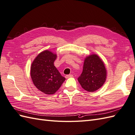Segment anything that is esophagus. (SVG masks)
<instances>
[{"label": "esophagus", "instance_id": "1", "mask_svg": "<svg viewBox=\"0 0 135 135\" xmlns=\"http://www.w3.org/2000/svg\"><path fill=\"white\" fill-rule=\"evenodd\" d=\"M72 77H73V75H66L65 76V78H66L67 79V78H72Z\"/></svg>", "mask_w": 135, "mask_h": 135}]
</instances>
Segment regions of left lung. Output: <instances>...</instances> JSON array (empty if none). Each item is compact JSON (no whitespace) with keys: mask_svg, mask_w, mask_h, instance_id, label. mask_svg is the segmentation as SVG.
Here are the masks:
<instances>
[{"mask_svg":"<svg viewBox=\"0 0 135 135\" xmlns=\"http://www.w3.org/2000/svg\"><path fill=\"white\" fill-rule=\"evenodd\" d=\"M107 70L104 62L96 54L85 58L83 72L78 79L81 87L88 92H94L104 83Z\"/></svg>","mask_w":135,"mask_h":135,"instance_id":"left-lung-1","label":"left lung"}]
</instances>
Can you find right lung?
<instances>
[{
	"label": "right lung",
	"instance_id": "add662e5",
	"mask_svg": "<svg viewBox=\"0 0 135 135\" xmlns=\"http://www.w3.org/2000/svg\"><path fill=\"white\" fill-rule=\"evenodd\" d=\"M56 57V54L45 50L37 55L31 67L33 84L45 94H55L65 80L54 65Z\"/></svg>",
	"mask_w": 135,
	"mask_h": 135
}]
</instances>
